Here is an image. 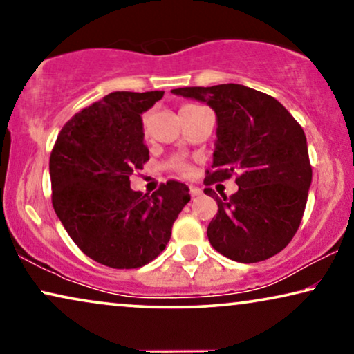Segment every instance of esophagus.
<instances>
[{"mask_svg":"<svg viewBox=\"0 0 354 354\" xmlns=\"http://www.w3.org/2000/svg\"><path fill=\"white\" fill-rule=\"evenodd\" d=\"M188 188H190V195H192V196L201 195V188H198L196 185H188Z\"/></svg>","mask_w":354,"mask_h":354,"instance_id":"1","label":"esophagus"}]
</instances>
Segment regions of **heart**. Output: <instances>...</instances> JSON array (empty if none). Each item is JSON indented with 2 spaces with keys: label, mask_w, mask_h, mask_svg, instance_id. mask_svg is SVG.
<instances>
[{
  "label": "heart",
  "mask_w": 354,
  "mask_h": 354,
  "mask_svg": "<svg viewBox=\"0 0 354 354\" xmlns=\"http://www.w3.org/2000/svg\"><path fill=\"white\" fill-rule=\"evenodd\" d=\"M196 108H200V104H193V103L183 104L180 113H187V111H192V109H196ZM147 127H148V114L143 115V129L147 130ZM169 167H171L172 171L182 174V176H190V172H192V167L188 166V162L183 161L182 158H174L172 161L169 162Z\"/></svg>",
  "instance_id": "1"
}]
</instances>
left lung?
Wrapping results in <instances>:
<instances>
[{"label": "left lung", "mask_w": 354, "mask_h": 354, "mask_svg": "<svg viewBox=\"0 0 354 354\" xmlns=\"http://www.w3.org/2000/svg\"><path fill=\"white\" fill-rule=\"evenodd\" d=\"M174 95L209 104L217 142L206 195L217 203L207 225L216 251L236 263H259L287 246L301 224L313 169L306 135L272 96L239 84L185 86ZM236 176L239 192L221 201L209 185Z\"/></svg>", "instance_id": "8db88e82"}]
</instances>
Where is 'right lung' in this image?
<instances>
[{
  "label": "right lung",
  "mask_w": 354,
  "mask_h": 354,
  "mask_svg": "<svg viewBox=\"0 0 354 354\" xmlns=\"http://www.w3.org/2000/svg\"><path fill=\"white\" fill-rule=\"evenodd\" d=\"M162 95L113 91L72 115L53 147V207L74 243L108 268L137 269L158 258L190 201L177 180L153 195L130 188V176L149 159L142 114Z\"/></svg>",
  "instance_id": "1"
}]
</instances>
